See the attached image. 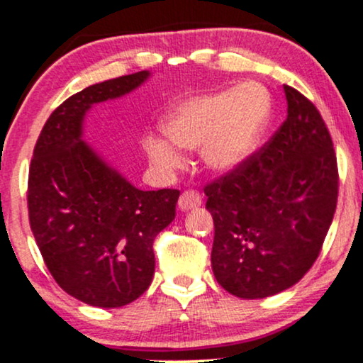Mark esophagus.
Masks as SVG:
<instances>
[{"label":"esophagus","mask_w":363,"mask_h":363,"mask_svg":"<svg viewBox=\"0 0 363 363\" xmlns=\"http://www.w3.org/2000/svg\"><path fill=\"white\" fill-rule=\"evenodd\" d=\"M201 205V196L198 191H184V193L181 194V198H179V208L181 210H193L196 208V206Z\"/></svg>","instance_id":"1"}]
</instances>
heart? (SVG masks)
<instances>
[{
  "label": "heart",
  "instance_id": "heart-1",
  "mask_svg": "<svg viewBox=\"0 0 363 363\" xmlns=\"http://www.w3.org/2000/svg\"><path fill=\"white\" fill-rule=\"evenodd\" d=\"M270 111L269 91L257 82H245L179 103L163 121L162 129L177 148H203L210 169L233 172L258 150ZM169 143L157 136L145 139L146 155L162 169H177L182 163L179 151Z\"/></svg>",
  "mask_w": 363,
  "mask_h": 363
}]
</instances>
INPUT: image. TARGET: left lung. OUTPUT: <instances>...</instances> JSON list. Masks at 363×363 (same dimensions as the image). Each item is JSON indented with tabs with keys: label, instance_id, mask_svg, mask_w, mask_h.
I'll list each match as a JSON object with an SVG mask.
<instances>
[{
	"label": "left lung",
	"instance_id": "1",
	"mask_svg": "<svg viewBox=\"0 0 363 363\" xmlns=\"http://www.w3.org/2000/svg\"><path fill=\"white\" fill-rule=\"evenodd\" d=\"M288 117L240 169L205 186L212 270L227 293L258 300L291 288L317 260L337 203L333 139L310 99L284 86Z\"/></svg>",
	"mask_w": 363,
	"mask_h": 363
}]
</instances>
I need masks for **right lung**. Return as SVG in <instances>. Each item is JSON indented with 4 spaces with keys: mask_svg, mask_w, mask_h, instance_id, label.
Masks as SVG:
<instances>
[{
    "mask_svg": "<svg viewBox=\"0 0 363 363\" xmlns=\"http://www.w3.org/2000/svg\"><path fill=\"white\" fill-rule=\"evenodd\" d=\"M148 70L93 84L50 115L29 169L30 229L60 288L82 303L118 308L155 274L153 241L175 218L177 189L141 191L82 139L89 108L121 98Z\"/></svg>",
    "mask_w": 363,
    "mask_h": 363,
    "instance_id": "obj_1",
    "label": "right lung"
}]
</instances>
